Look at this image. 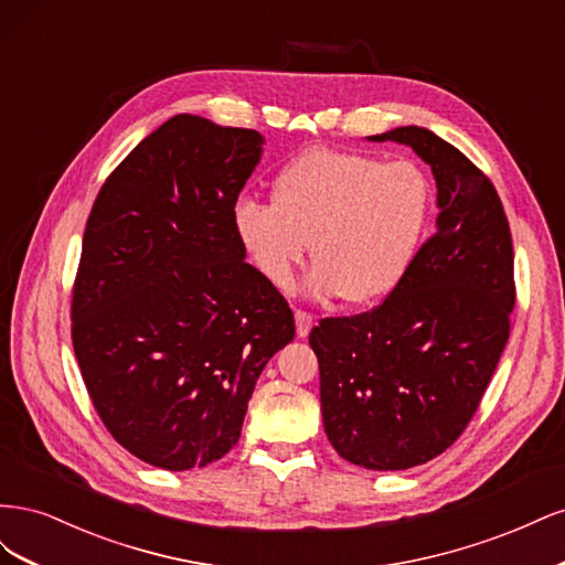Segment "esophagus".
I'll return each mask as SVG.
<instances>
[{
    "mask_svg": "<svg viewBox=\"0 0 565 565\" xmlns=\"http://www.w3.org/2000/svg\"><path fill=\"white\" fill-rule=\"evenodd\" d=\"M295 322H297V334H299V337H306V334L311 332L316 318H313L309 311L297 309V311H295Z\"/></svg>",
    "mask_w": 565,
    "mask_h": 565,
    "instance_id": "obj_1",
    "label": "esophagus"
}]
</instances>
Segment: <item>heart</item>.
<instances>
[{"instance_id": "1", "label": "heart", "mask_w": 565, "mask_h": 565, "mask_svg": "<svg viewBox=\"0 0 565 565\" xmlns=\"http://www.w3.org/2000/svg\"><path fill=\"white\" fill-rule=\"evenodd\" d=\"M431 218V183L409 160L311 148L273 179V202L241 200L235 235L256 270L287 289L311 252L306 289L370 306L386 299L413 268Z\"/></svg>"}]
</instances>
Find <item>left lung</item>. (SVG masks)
<instances>
[{
    "label": "left lung",
    "instance_id": "8db88e82",
    "mask_svg": "<svg viewBox=\"0 0 565 565\" xmlns=\"http://www.w3.org/2000/svg\"><path fill=\"white\" fill-rule=\"evenodd\" d=\"M370 141L409 146L431 167L436 233L380 306L322 318L309 344L332 448L401 471L446 452L476 415L511 330L514 247L498 191L465 152L424 127Z\"/></svg>",
    "mask_w": 565,
    "mask_h": 565
}]
</instances>
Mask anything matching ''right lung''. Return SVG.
<instances>
[{
	"label": "right lung",
	"instance_id": "add662e5",
	"mask_svg": "<svg viewBox=\"0 0 565 565\" xmlns=\"http://www.w3.org/2000/svg\"><path fill=\"white\" fill-rule=\"evenodd\" d=\"M262 146L254 129L177 115L115 167L87 218L75 355L110 436L152 467L224 457L262 370L295 339L292 309L233 226Z\"/></svg>",
	"mask_w": 565,
	"mask_h": 565
}]
</instances>
